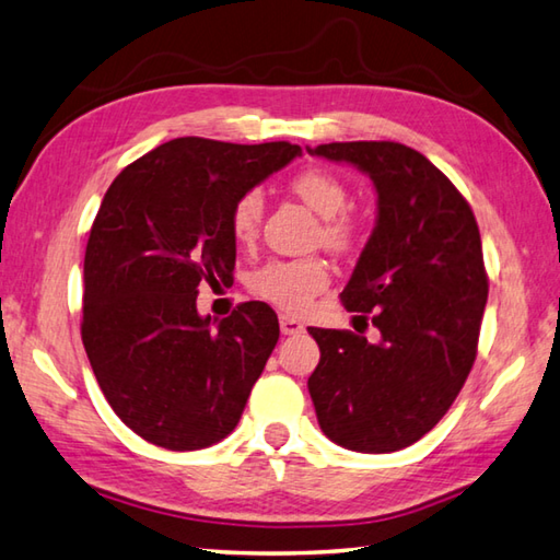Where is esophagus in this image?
Segmentation results:
<instances>
[{"label": "esophagus", "mask_w": 560, "mask_h": 560, "mask_svg": "<svg viewBox=\"0 0 560 560\" xmlns=\"http://www.w3.org/2000/svg\"><path fill=\"white\" fill-rule=\"evenodd\" d=\"M280 331L284 336H298L304 331V324L300 319H294V316L288 314H280Z\"/></svg>", "instance_id": "1"}]
</instances>
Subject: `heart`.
Listing matches in <instances>:
<instances>
[{
    "label": "heart",
    "instance_id": "1",
    "mask_svg": "<svg viewBox=\"0 0 560 560\" xmlns=\"http://www.w3.org/2000/svg\"><path fill=\"white\" fill-rule=\"evenodd\" d=\"M292 192L322 214V241L329 248L343 250L355 241V221L343 209L351 202L348 185L326 167H307L290 180ZM266 197L258 187L246 189L229 214L231 234L238 244H250L258 236ZM329 282V270L319 258L270 260L250 280V290L284 312H302L310 300Z\"/></svg>",
    "mask_w": 560,
    "mask_h": 560
}]
</instances>
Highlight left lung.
<instances>
[{"label":"left lung","mask_w":560,"mask_h":560,"mask_svg":"<svg viewBox=\"0 0 560 560\" xmlns=\"http://www.w3.org/2000/svg\"><path fill=\"white\" fill-rule=\"evenodd\" d=\"M355 165L377 189V221L341 292L380 331L371 343L316 329L310 377L316 419L334 444L361 453L407 448L439 424L476 363L488 272L476 214L419 151L395 141L310 149Z\"/></svg>","instance_id":"obj_1"}]
</instances>
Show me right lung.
Listing matches in <instances>:
<instances>
[{"instance_id":"add662e5","label":"right lung","mask_w":560,"mask_h":560,"mask_svg":"<svg viewBox=\"0 0 560 560\" xmlns=\"http://www.w3.org/2000/svg\"><path fill=\"white\" fill-rule=\"evenodd\" d=\"M300 153L185 136L126 165L104 195L80 334L116 417L149 444L197 451L236 429L280 324L266 302H244L212 326L197 288L234 278L231 207Z\"/></svg>"}]
</instances>
